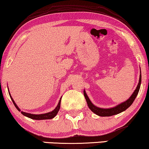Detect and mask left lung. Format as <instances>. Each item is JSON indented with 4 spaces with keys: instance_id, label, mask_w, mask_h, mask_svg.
Here are the masks:
<instances>
[{
    "instance_id": "obj_1",
    "label": "left lung",
    "mask_w": 149,
    "mask_h": 149,
    "mask_svg": "<svg viewBox=\"0 0 149 149\" xmlns=\"http://www.w3.org/2000/svg\"><path fill=\"white\" fill-rule=\"evenodd\" d=\"M141 81H142V76H141V71H140V79H139V82L137 84L136 88L132 95H131V97L127 100L123 102L120 103V104L116 105V107H111V108H100L98 107L95 106L93 103L91 102V101L90 100V99L88 98L87 94H86L85 90H84V95L85 97L86 103H87L88 108L91 110L92 112H93L94 113L97 115V116H101V117H107V116H114V115H117L120 113L125 111L126 109H127L129 107L133 104V102H134L135 97L138 94V92L140 91V88L141 85Z\"/></svg>"
}]
</instances>
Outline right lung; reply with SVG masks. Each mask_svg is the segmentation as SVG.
Returning <instances> with one entry per match:
<instances>
[{
    "label": "right lung",
    "mask_w": 149,
    "mask_h": 149,
    "mask_svg": "<svg viewBox=\"0 0 149 149\" xmlns=\"http://www.w3.org/2000/svg\"><path fill=\"white\" fill-rule=\"evenodd\" d=\"M9 95H10V97L11 99H12V100L13 102V103H14V106L16 107V108L18 109V111H20V109H19V107L17 106L16 102H15L14 100L11 96L10 95V93H9ZM61 98L62 97H61V99H60L59 102H58V104L57 105V107H56L55 109H54V110L52 111L51 112H49V113H42V114H31V113H25V112H23V111H21V113L23 115V116L27 117V118H31V119H33V120H49V119H52V118H54V117H55L57 113L60 110V108H61Z\"/></svg>",
    "instance_id": "add662e5"
}]
</instances>
